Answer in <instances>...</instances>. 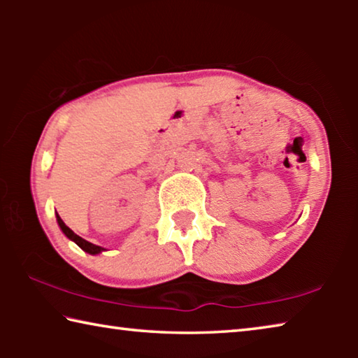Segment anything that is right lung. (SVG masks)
<instances>
[{
	"mask_svg": "<svg viewBox=\"0 0 358 358\" xmlns=\"http://www.w3.org/2000/svg\"><path fill=\"white\" fill-rule=\"evenodd\" d=\"M57 221H58V226H59V229L63 230V234L66 235V237H68L69 240H72L74 241V243L78 246V248H82V250L85 251V252H88V254H92V256H96V254H99V252H102V251H106L104 248L102 246H98V245H93V243H90V241H87V240H83L82 237H78L77 234H74L72 232V230L66 226V224L63 222V220L62 217H59L58 215H57Z\"/></svg>",
	"mask_w": 358,
	"mask_h": 358,
	"instance_id": "obj_1",
	"label": "right lung"
}]
</instances>
